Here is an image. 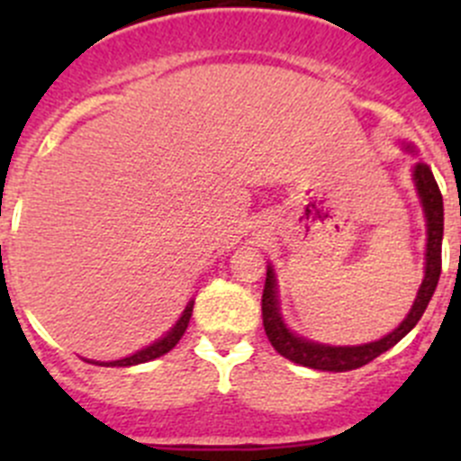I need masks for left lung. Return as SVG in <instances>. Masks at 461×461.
I'll list each match as a JSON object with an SVG mask.
<instances>
[{
  "label": "left lung",
  "instance_id": "obj_1",
  "mask_svg": "<svg viewBox=\"0 0 461 461\" xmlns=\"http://www.w3.org/2000/svg\"><path fill=\"white\" fill-rule=\"evenodd\" d=\"M408 151H415L412 147H406ZM412 180H415L417 194L421 198V207L426 213V227H429V240H426V272L421 281L417 299L412 303L408 317L394 328L393 332L385 334L384 339L364 346H325V343H314L299 334L290 332L287 325L283 323L281 312H278V296H276V276H274L272 265H267V278H265L263 290V325L269 343L278 355L294 364L305 366L314 370H328V373H346V370L361 368L376 359L381 352L390 350L394 343L402 341L408 332L417 325L424 310L429 308L432 294H435L437 281L441 274V236H444V201L441 192L437 187V180L432 176L430 167L424 162H417L412 169Z\"/></svg>",
  "mask_w": 461,
  "mask_h": 461
}]
</instances>
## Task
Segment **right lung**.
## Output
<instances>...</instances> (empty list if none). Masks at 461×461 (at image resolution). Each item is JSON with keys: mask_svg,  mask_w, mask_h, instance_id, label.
Returning <instances> with one entry per match:
<instances>
[{"mask_svg": "<svg viewBox=\"0 0 461 461\" xmlns=\"http://www.w3.org/2000/svg\"><path fill=\"white\" fill-rule=\"evenodd\" d=\"M192 310H194V301H189L187 308H185V312L180 314V319L176 321L174 328H171L169 332L165 334V337L158 339L156 343H151V346L138 350L136 355L124 357V359H118V361H95V366H118V368H127V366L147 364V361L158 359V357L167 355V352H169L171 348H174L176 343L180 341V339H183L185 330H187V325H189V319H192Z\"/></svg>", "mask_w": 461, "mask_h": 461, "instance_id": "add662e5", "label": "right lung"}]
</instances>
